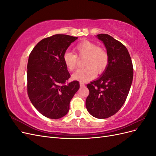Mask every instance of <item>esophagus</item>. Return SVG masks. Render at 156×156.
<instances>
[{
    "instance_id": "esophagus-1",
    "label": "esophagus",
    "mask_w": 156,
    "mask_h": 156,
    "mask_svg": "<svg viewBox=\"0 0 156 156\" xmlns=\"http://www.w3.org/2000/svg\"><path fill=\"white\" fill-rule=\"evenodd\" d=\"M79 84H80V87H84V84L83 82H80Z\"/></svg>"
}]
</instances>
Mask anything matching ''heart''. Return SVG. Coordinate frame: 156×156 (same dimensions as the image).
<instances>
[{"label": "heart", "instance_id": "obj_1", "mask_svg": "<svg viewBox=\"0 0 156 156\" xmlns=\"http://www.w3.org/2000/svg\"><path fill=\"white\" fill-rule=\"evenodd\" d=\"M75 51L79 56H87L84 62L85 68L79 69L73 75V79L86 82L93 79L98 73H103L107 68L109 56L107 52L98 45L88 40L83 41L75 47ZM63 61L66 67L69 71L76 68L77 56L70 51H66L63 55Z\"/></svg>", "mask_w": 156, "mask_h": 156}]
</instances>
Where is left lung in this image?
<instances>
[{
	"label": "left lung",
	"instance_id": "obj_1",
	"mask_svg": "<svg viewBox=\"0 0 156 156\" xmlns=\"http://www.w3.org/2000/svg\"><path fill=\"white\" fill-rule=\"evenodd\" d=\"M96 37L105 45L109 61L101 76L87 85L90 93L86 107L92 116L103 119L116 114L124 105L133 81V68L121 42L105 34Z\"/></svg>",
	"mask_w": 156,
	"mask_h": 156
}]
</instances>
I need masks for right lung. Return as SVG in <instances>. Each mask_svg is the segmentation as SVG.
Listing matches in <instances>:
<instances>
[{
  "instance_id": "obj_1",
  "label": "right lung",
  "mask_w": 156,
  "mask_h": 156,
  "mask_svg": "<svg viewBox=\"0 0 156 156\" xmlns=\"http://www.w3.org/2000/svg\"><path fill=\"white\" fill-rule=\"evenodd\" d=\"M77 37L55 34L41 40L32 49L27 64V92L41 115L58 119L67 114L79 83L66 84L70 77L63 55Z\"/></svg>"
}]
</instances>
